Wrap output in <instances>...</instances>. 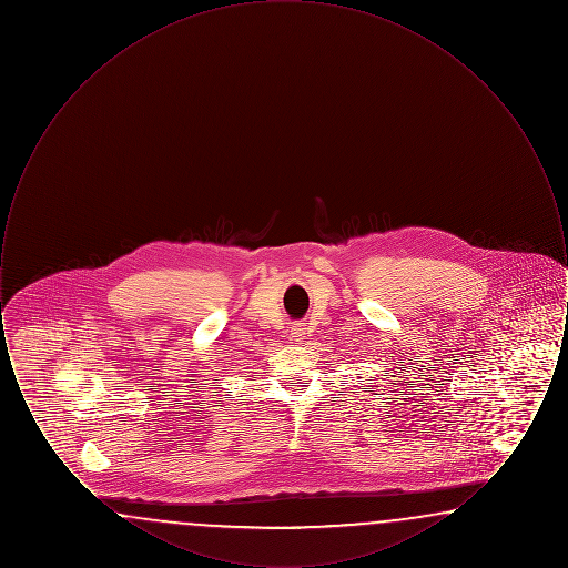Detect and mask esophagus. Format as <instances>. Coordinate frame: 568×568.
I'll list each match as a JSON object with an SVG mask.
<instances>
[{"label": "esophagus", "mask_w": 568, "mask_h": 568, "mask_svg": "<svg viewBox=\"0 0 568 568\" xmlns=\"http://www.w3.org/2000/svg\"><path fill=\"white\" fill-rule=\"evenodd\" d=\"M304 336H306V327H304V324L292 325V341L302 343V341H304Z\"/></svg>", "instance_id": "34e87169"}]
</instances>
